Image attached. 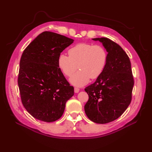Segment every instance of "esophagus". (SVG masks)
<instances>
[{"label": "esophagus", "instance_id": "34e87169", "mask_svg": "<svg viewBox=\"0 0 152 152\" xmlns=\"http://www.w3.org/2000/svg\"><path fill=\"white\" fill-rule=\"evenodd\" d=\"M80 91V89H78V88H74V92L76 93H78Z\"/></svg>", "mask_w": 152, "mask_h": 152}]
</instances>
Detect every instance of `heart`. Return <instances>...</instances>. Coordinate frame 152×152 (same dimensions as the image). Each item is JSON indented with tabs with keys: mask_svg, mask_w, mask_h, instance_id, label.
<instances>
[{
	"mask_svg": "<svg viewBox=\"0 0 152 152\" xmlns=\"http://www.w3.org/2000/svg\"><path fill=\"white\" fill-rule=\"evenodd\" d=\"M69 56L61 53L57 59L58 66L66 76H69L78 69L80 70L70 77V82L76 86H82L91 78L101 75L108 59L107 51L101 45L80 43L69 50Z\"/></svg>",
	"mask_w": 152,
	"mask_h": 152,
	"instance_id": "1",
	"label": "heart"
}]
</instances>
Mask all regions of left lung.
Here are the masks:
<instances>
[{
  "mask_svg": "<svg viewBox=\"0 0 152 152\" xmlns=\"http://www.w3.org/2000/svg\"><path fill=\"white\" fill-rule=\"evenodd\" d=\"M92 40L102 43L108 59L95 83L85 89L89 100L84 110L90 120L104 124L120 117L130 104L134 80L129 58L121 46L107 38Z\"/></svg>",
  "mask_w": 152,
  "mask_h": 152,
  "instance_id": "obj_1",
  "label": "left lung"
}]
</instances>
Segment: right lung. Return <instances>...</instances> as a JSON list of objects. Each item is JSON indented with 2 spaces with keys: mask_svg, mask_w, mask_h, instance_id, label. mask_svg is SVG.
<instances>
[{
  "mask_svg": "<svg viewBox=\"0 0 152 152\" xmlns=\"http://www.w3.org/2000/svg\"><path fill=\"white\" fill-rule=\"evenodd\" d=\"M73 42V39L63 35L45 31L22 54L18 76L21 101L38 120H57L63 114L66 101L74 95V88L57 64L61 53Z\"/></svg>",
  "mask_w": 152,
  "mask_h": 152,
  "instance_id": "right-lung-1",
  "label": "right lung"
}]
</instances>
